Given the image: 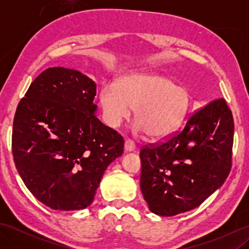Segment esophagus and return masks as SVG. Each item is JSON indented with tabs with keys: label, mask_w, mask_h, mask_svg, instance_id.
<instances>
[{
	"label": "esophagus",
	"mask_w": 249,
	"mask_h": 249,
	"mask_svg": "<svg viewBox=\"0 0 249 249\" xmlns=\"http://www.w3.org/2000/svg\"><path fill=\"white\" fill-rule=\"evenodd\" d=\"M135 147H136V145H135V143H134V141H131V140H129V139L125 140L124 149H125V151H126V152H131V151H134V150H135Z\"/></svg>",
	"instance_id": "1"
}]
</instances>
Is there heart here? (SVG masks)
<instances>
[{
  "instance_id": "b5f03b06",
  "label": "heart",
  "mask_w": 249,
  "mask_h": 249,
  "mask_svg": "<svg viewBox=\"0 0 249 249\" xmlns=\"http://www.w3.org/2000/svg\"><path fill=\"white\" fill-rule=\"evenodd\" d=\"M100 104L108 123L116 127L136 109V129L145 131L152 139L172 134L187 114L190 97L186 89L172 79L135 73L122 78L119 84H105L100 91Z\"/></svg>"
}]
</instances>
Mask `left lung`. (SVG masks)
I'll list each match as a JSON object with an SVG mask.
<instances>
[{"mask_svg": "<svg viewBox=\"0 0 249 249\" xmlns=\"http://www.w3.org/2000/svg\"><path fill=\"white\" fill-rule=\"evenodd\" d=\"M234 122L224 98L194 112L179 133L140 151V187L152 213L197 208L224 184L232 166Z\"/></svg>", "mask_w": 249, "mask_h": 249, "instance_id": "1", "label": "left lung"}]
</instances>
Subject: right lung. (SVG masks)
<instances>
[{
  "instance_id": "add662e5",
  "label": "right lung",
  "mask_w": 249,
  "mask_h": 249,
  "mask_svg": "<svg viewBox=\"0 0 249 249\" xmlns=\"http://www.w3.org/2000/svg\"><path fill=\"white\" fill-rule=\"evenodd\" d=\"M95 95L96 84L82 72L50 67L16 110V168L32 195L52 210L88 208L106 169L123 154V137L95 115Z\"/></svg>"
}]
</instances>
